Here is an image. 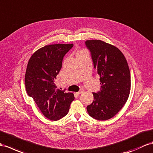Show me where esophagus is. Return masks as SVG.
<instances>
[{
    "instance_id": "34e87169",
    "label": "esophagus",
    "mask_w": 153,
    "mask_h": 153,
    "mask_svg": "<svg viewBox=\"0 0 153 153\" xmlns=\"http://www.w3.org/2000/svg\"><path fill=\"white\" fill-rule=\"evenodd\" d=\"M84 92V91L83 90H81V91H79V92H77V94H78V95H79V94H81L82 93H83Z\"/></svg>"
}]
</instances>
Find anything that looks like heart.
<instances>
[{"label": "heart", "mask_w": 153, "mask_h": 153, "mask_svg": "<svg viewBox=\"0 0 153 153\" xmlns=\"http://www.w3.org/2000/svg\"><path fill=\"white\" fill-rule=\"evenodd\" d=\"M85 52V51H81V52ZM79 52H78V53H79Z\"/></svg>", "instance_id": "obj_1"}]
</instances>
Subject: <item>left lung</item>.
Segmentation results:
<instances>
[{
    "label": "left lung",
    "instance_id": "obj_1",
    "mask_svg": "<svg viewBox=\"0 0 153 153\" xmlns=\"http://www.w3.org/2000/svg\"><path fill=\"white\" fill-rule=\"evenodd\" d=\"M94 67L100 77V91L94 92L88 114L97 120L114 116L126 103L131 90V74L126 59L116 46L100 40H88Z\"/></svg>",
    "mask_w": 153,
    "mask_h": 153
}]
</instances>
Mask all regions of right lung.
Returning <instances> with one entry per match:
<instances>
[{
    "instance_id": "right-lung-1",
    "label": "right lung",
    "mask_w": 153,
    "mask_h": 153,
    "mask_svg": "<svg viewBox=\"0 0 153 153\" xmlns=\"http://www.w3.org/2000/svg\"><path fill=\"white\" fill-rule=\"evenodd\" d=\"M73 44H56L39 49L30 57L25 74L27 94L32 97L42 114L57 121L68 114L74 100L72 93L56 88L53 81L62 67L65 54Z\"/></svg>"
}]
</instances>
